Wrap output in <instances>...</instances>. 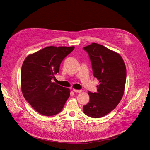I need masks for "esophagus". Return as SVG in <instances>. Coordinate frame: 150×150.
<instances>
[{"mask_svg":"<svg viewBox=\"0 0 150 150\" xmlns=\"http://www.w3.org/2000/svg\"><path fill=\"white\" fill-rule=\"evenodd\" d=\"M73 91L76 93H80L82 92L81 90H76V89H73Z\"/></svg>","mask_w":150,"mask_h":150,"instance_id":"obj_1","label":"esophagus"}]
</instances>
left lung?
<instances>
[{"label": "left lung", "mask_w": 150, "mask_h": 150, "mask_svg": "<svg viewBox=\"0 0 150 150\" xmlns=\"http://www.w3.org/2000/svg\"><path fill=\"white\" fill-rule=\"evenodd\" d=\"M88 54L93 73L99 80L96 92H90L89 102L83 106L84 113L93 118L112 112L123 96L126 67L121 56L106 47L93 43L83 48Z\"/></svg>", "instance_id": "left-lung-1"}]
</instances>
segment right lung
Listing matches in <instances>:
<instances>
[{
	"instance_id": "obj_1",
	"label": "right lung",
	"mask_w": 150,
	"mask_h": 150,
	"mask_svg": "<svg viewBox=\"0 0 150 150\" xmlns=\"http://www.w3.org/2000/svg\"><path fill=\"white\" fill-rule=\"evenodd\" d=\"M74 48L47 46L25 59L21 71L22 92L29 104L42 115L59 113L70 96L69 88L51 80L59 72L63 59Z\"/></svg>"
}]
</instances>
